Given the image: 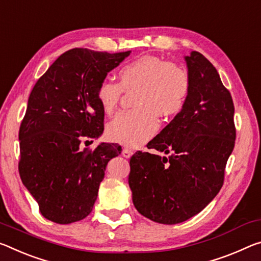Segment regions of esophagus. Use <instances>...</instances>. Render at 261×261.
I'll list each match as a JSON object with an SVG mask.
<instances>
[{
	"label": "esophagus",
	"instance_id": "obj_1",
	"mask_svg": "<svg viewBox=\"0 0 261 261\" xmlns=\"http://www.w3.org/2000/svg\"><path fill=\"white\" fill-rule=\"evenodd\" d=\"M132 154H134V152H132V150H130V148H124L122 151V155L124 158H130Z\"/></svg>",
	"mask_w": 261,
	"mask_h": 261
}]
</instances>
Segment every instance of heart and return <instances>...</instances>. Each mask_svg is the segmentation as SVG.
<instances>
[{
	"label": "heart",
	"mask_w": 261,
	"mask_h": 261,
	"mask_svg": "<svg viewBox=\"0 0 261 261\" xmlns=\"http://www.w3.org/2000/svg\"><path fill=\"white\" fill-rule=\"evenodd\" d=\"M119 84L102 80L96 96L102 110L111 114L123 90L138 89L135 97L137 109L121 111L107 126L114 142L136 147L146 143L158 129L160 117H173L187 101L190 80L187 71L156 57H142L124 65L118 71Z\"/></svg>",
	"instance_id": "1"
}]
</instances>
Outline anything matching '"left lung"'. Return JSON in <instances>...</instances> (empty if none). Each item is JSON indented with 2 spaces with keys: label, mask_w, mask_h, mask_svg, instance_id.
Segmentation results:
<instances>
[{
  "label": "left lung",
  "mask_w": 261,
  "mask_h": 261,
  "mask_svg": "<svg viewBox=\"0 0 261 261\" xmlns=\"http://www.w3.org/2000/svg\"><path fill=\"white\" fill-rule=\"evenodd\" d=\"M190 89L182 110L147 144L169 156L137 151L129 186L136 209L161 224H177L202 212L223 186L234 147L232 97L200 52L185 57Z\"/></svg>",
  "instance_id": "8db88e82"
}]
</instances>
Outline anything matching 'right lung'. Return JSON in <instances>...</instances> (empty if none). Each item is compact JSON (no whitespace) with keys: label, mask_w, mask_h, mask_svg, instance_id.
I'll return each mask as SVG.
<instances>
[{"label":"right lung","mask_w":261,"mask_h":261,"mask_svg":"<svg viewBox=\"0 0 261 261\" xmlns=\"http://www.w3.org/2000/svg\"><path fill=\"white\" fill-rule=\"evenodd\" d=\"M130 53L69 49L49 66L29 96L18 134V169L48 221L69 224L88 216L107 165L121 154L118 144L100 143L89 151L81 140L103 134L97 86Z\"/></svg>","instance_id":"1"}]
</instances>
